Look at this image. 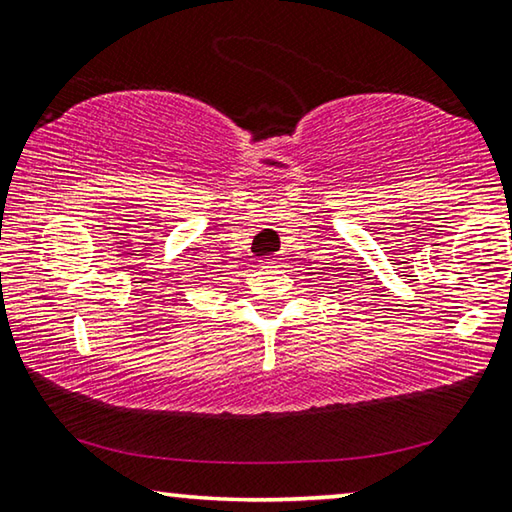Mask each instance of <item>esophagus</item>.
<instances>
[{"label":"esophagus","mask_w":512,"mask_h":512,"mask_svg":"<svg viewBox=\"0 0 512 512\" xmlns=\"http://www.w3.org/2000/svg\"><path fill=\"white\" fill-rule=\"evenodd\" d=\"M268 264H273V262H268Z\"/></svg>","instance_id":"esophagus-1"}]
</instances>
